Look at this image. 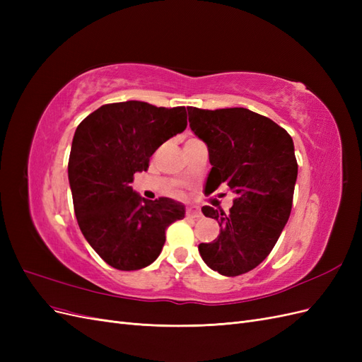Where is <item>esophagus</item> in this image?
Segmentation results:
<instances>
[{
    "mask_svg": "<svg viewBox=\"0 0 362 362\" xmlns=\"http://www.w3.org/2000/svg\"><path fill=\"white\" fill-rule=\"evenodd\" d=\"M185 214H187L189 217H201V210H199V206H196V205H189L187 208H185Z\"/></svg>",
    "mask_w": 362,
    "mask_h": 362,
    "instance_id": "esophagus-1",
    "label": "esophagus"
}]
</instances>
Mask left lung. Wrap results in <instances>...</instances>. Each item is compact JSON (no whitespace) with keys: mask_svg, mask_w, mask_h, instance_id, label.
<instances>
[{"mask_svg":"<svg viewBox=\"0 0 362 362\" xmlns=\"http://www.w3.org/2000/svg\"><path fill=\"white\" fill-rule=\"evenodd\" d=\"M187 112L213 166L205 192L225 184L235 194L229 211L202 206L222 228L211 243L199 245V254L223 276L243 275L267 258L290 217L298 178L293 139L272 119L243 107Z\"/></svg>","mask_w":362,"mask_h":362,"instance_id":"obj_1","label":"left lung"}]
</instances>
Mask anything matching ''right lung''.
Returning <instances> with one entry per match:
<instances>
[{
  "label": "right lung",
  "instance_id": "right-lung-1",
  "mask_svg": "<svg viewBox=\"0 0 362 362\" xmlns=\"http://www.w3.org/2000/svg\"><path fill=\"white\" fill-rule=\"evenodd\" d=\"M185 127V107L144 101L105 104L76 127L68 163L74 211L84 238L108 266L125 272L149 266L166 229L184 217L180 202L146 201L129 182Z\"/></svg>",
  "mask_w": 362,
  "mask_h": 362
}]
</instances>
